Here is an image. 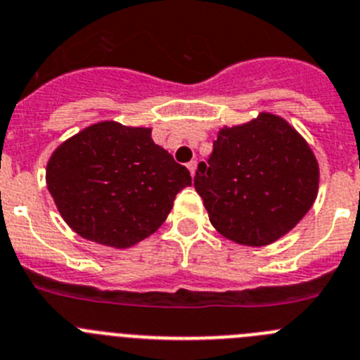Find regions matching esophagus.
<instances>
[{"mask_svg":"<svg viewBox=\"0 0 360 360\" xmlns=\"http://www.w3.org/2000/svg\"><path fill=\"white\" fill-rule=\"evenodd\" d=\"M188 170H190V174H192V177L195 176V170H197V161H190V163L186 165Z\"/></svg>","mask_w":360,"mask_h":360,"instance_id":"1","label":"esophagus"}]
</instances>
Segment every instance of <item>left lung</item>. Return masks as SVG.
<instances>
[{"label": "left lung", "mask_w": 360, "mask_h": 360, "mask_svg": "<svg viewBox=\"0 0 360 360\" xmlns=\"http://www.w3.org/2000/svg\"><path fill=\"white\" fill-rule=\"evenodd\" d=\"M193 184L220 235L258 248L289 233L312 208L319 167L283 118L262 112L249 124L220 129Z\"/></svg>", "instance_id": "1"}]
</instances>
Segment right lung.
I'll use <instances>...</instances> for the list:
<instances>
[{
  "instance_id": "obj_1",
  "label": "right lung",
  "mask_w": 360,
  "mask_h": 360,
  "mask_svg": "<svg viewBox=\"0 0 360 360\" xmlns=\"http://www.w3.org/2000/svg\"><path fill=\"white\" fill-rule=\"evenodd\" d=\"M46 184L73 231L124 249L163 224L192 176L152 141L150 129L100 122L57 147Z\"/></svg>"
}]
</instances>
